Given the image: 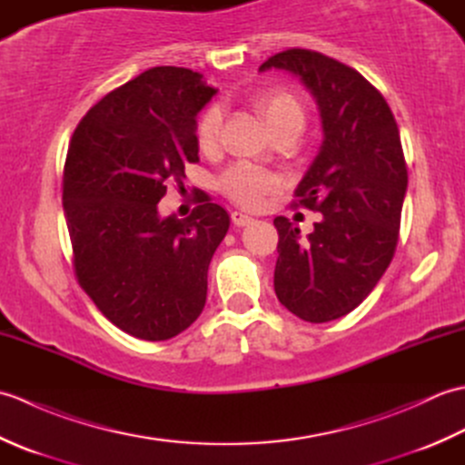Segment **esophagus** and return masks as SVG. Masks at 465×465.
I'll list each match as a JSON object with an SVG mask.
<instances>
[{
  "label": "esophagus",
  "instance_id": "esophagus-1",
  "mask_svg": "<svg viewBox=\"0 0 465 465\" xmlns=\"http://www.w3.org/2000/svg\"><path fill=\"white\" fill-rule=\"evenodd\" d=\"M253 222V217L243 213V212H232V223L235 227H243V225H250Z\"/></svg>",
  "mask_w": 465,
  "mask_h": 465
}]
</instances>
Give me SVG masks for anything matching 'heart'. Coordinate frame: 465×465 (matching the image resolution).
Instances as JSON below:
<instances>
[{"mask_svg":"<svg viewBox=\"0 0 465 465\" xmlns=\"http://www.w3.org/2000/svg\"><path fill=\"white\" fill-rule=\"evenodd\" d=\"M252 105L262 115L265 125L270 127L273 137L290 130H303L305 107L298 95L283 90V87H270V90L255 94L252 97ZM220 134L222 112L217 105H212L197 117L195 142L202 152L210 153L220 143ZM280 177L273 172L248 162H240L227 167L220 175V180H217V187H220V192L225 197H230L233 203L242 207H250V210L260 207L272 193L280 190Z\"/></svg>","mask_w":465,"mask_h":465,"instance_id":"b5f03b06","label":"heart"}]
</instances>
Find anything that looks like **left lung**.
Masks as SVG:
<instances>
[{"mask_svg": "<svg viewBox=\"0 0 465 465\" xmlns=\"http://www.w3.org/2000/svg\"><path fill=\"white\" fill-rule=\"evenodd\" d=\"M300 75L320 105L322 150L295 190V207L323 220L302 238L275 217V295L293 315L323 323L368 298L396 253L408 165L388 102L353 67L312 49H285L260 65Z\"/></svg>", "mask_w": 465, "mask_h": 465, "instance_id": "left-lung-1", "label": "left lung"}]
</instances>
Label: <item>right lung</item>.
<instances>
[{
    "instance_id": "right-lung-1",
    "label": "right lung",
    "mask_w": 465,
    "mask_h": 465,
    "mask_svg": "<svg viewBox=\"0 0 465 465\" xmlns=\"http://www.w3.org/2000/svg\"><path fill=\"white\" fill-rule=\"evenodd\" d=\"M202 74L160 65L102 97L69 142L64 212L74 272L107 320L163 341L200 318L207 268L230 215L200 193L185 220L160 217L167 183L200 162L195 115L212 100Z\"/></svg>"
}]
</instances>
